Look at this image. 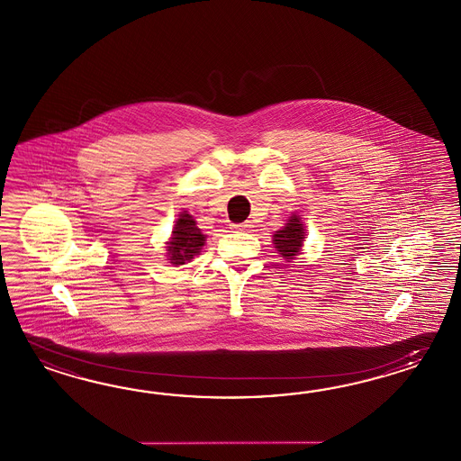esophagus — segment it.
<instances>
[{"mask_svg": "<svg viewBox=\"0 0 461 461\" xmlns=\"http://www.w3.org/2000/svg\"><path fill=\"white\" fill-rule=\"evenodd\" d=\"M232 230H240V232H249L252 229L250 222H242V224H232L230 225Z\"/></svg>", "mask_w": 461, "mask_h": 461, "instance_id": "esophagus-1", "label": "esophagus"}]
</instances>
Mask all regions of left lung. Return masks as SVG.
<instances>
[{
	"label": "left lung",
	"instance_id": "left-lung-1",
	"mask_svg": "<svg viewBox=\"0 0 461 461\" xmlns=\"http://www.w3.org/2000/svg\"><path fill=\"white\" fill-rule=\"evenodd\" d=\"M303 242H304V229L297 215L291 217V221L274 234L276 249L285 259H293L297 256L299 249L303 248Z\"/></svg>",
	"mask_w": 461,
	"mask_h": 461
}]
</instances>
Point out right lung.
I'll return each instance as SVG.
<instances>
[{"label":"right lung","instance_id":"add662e5","mask_svg":"<svg viewBox=\"0 0 461 461\" xmlns=\"http://www.w3.org/2000/svg\"><path fill=\"white\" fill-rule=\"evenodd\" d=\"M172 240L168 242V260L182 266L201 252L205 237L189 213H180L177 224L172 230Z\"/></svg>","mask_w":461,"mask_h":461}]
</instances>
